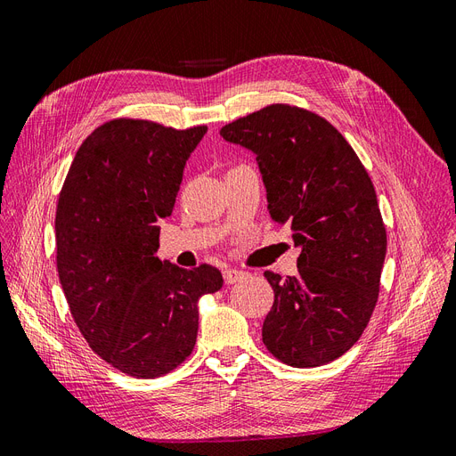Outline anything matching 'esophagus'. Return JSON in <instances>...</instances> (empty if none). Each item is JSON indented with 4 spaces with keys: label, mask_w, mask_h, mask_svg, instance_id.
<instances>
[{
    "label": "esophagus",
    "mask_w": 456,
    "mask_h": 456,
    "mask_svg": "<svg viewBox=\"0 0 456 456\" xmlns=\"http://www.w3.org/2000/svg\"><path fill=\"white\" fill-rule=\"evenodd\" d=\"M245 278H247V272H243V270H236V268L224 270V281H226V285H233V283H238V281H241Z\"/></svg>",
    "instance_id": "1"
}]
</instances>
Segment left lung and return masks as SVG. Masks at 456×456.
<instances>
[{
	"label": "left lung",
	"mask_w": 456,
	"mask_h": 456,
	"mask_svg": "<svg viewBox=\"0 0 456 456\" xmlns=\"http://www.w3.org/2000/svg\"><path fill=\"white\" fill-rule=\"evenodd\" d=\"M256 156L275 224L293 232L298 273L266 272L273 306L262 342L310 369L360 340L379 298L386 228L370 178L346 139L308 110L272 104L220 129Z\"/></svg>",
	"instance_id": "left-lung-1"
}]
</instances>
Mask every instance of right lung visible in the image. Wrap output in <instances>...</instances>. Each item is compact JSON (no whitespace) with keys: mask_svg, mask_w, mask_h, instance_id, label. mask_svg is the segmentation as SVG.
Instances as JSON below:
<instances>
[{"mask_svg":"<svg viewBox=\"0 0 456 456\" xmlns=\"http://www.w3.org/2000/svg\"><path fill=\"white\" fill-rule=\"evenodd\" d=\"M205 133L108 121L79 146L59 198L57 268L74 322L93 352L136 379L167 375L186 360L198 302L223 287L209 265L184 270L156 256L159 223Z\"/></svg>","mask_w":456,"mask_h":456,"instance_id":"1","label":"right lung"}]
</instances>
